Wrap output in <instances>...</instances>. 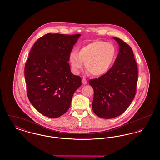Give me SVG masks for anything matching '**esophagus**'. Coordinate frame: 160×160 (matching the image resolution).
Segmentation results:
<instances>
[{"label": "esophagus", "mask_w": 160, "mask_h": 160, "mask_svg": "<svg viewBox=\"0 0 160 160\" xmlns=\"http://www.w3.org/2000/svg\"><path fill=\"white\" fill-rule=\"evenodd\" d=\"M82 83H83V84H84V85H86V84H88V81L85 79V78H83L82 79Z\"/></svg>", "instance_id": "obj_1"}]
</instances>
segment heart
<instances>
[{
    "instance_id": "heart-1",
    "label": "heart",
    "mask_w": 160,
    "mask_h": 160,
    "mask_svg": "<svg viewBox=\"0 0 160 160\" xmlns=\"http://www.w3.org/2000/svg\"><path fill=\"white\" fill-rule=\"evenodd\" d=\"M117 57V49L111 43L97 40L82 47L78 51L71 52L69 61L72 70L78 73L83 68L93 76L98 77L106 73Z\"/></svg>"
}]
</instances>
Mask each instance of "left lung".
Returning <instances> with one entry per match:
<instances>
[{
	"mask_svg": "<svg viewBox=\"0 0 160 160\" xmlns=\"http://www.w3.org/2000/svg\"><path fill=\"white\" fill-rule=\"evenodd\" d=\"M119 53L111 68L89 83L94 89L92 110L99 117L112 118L122 114L135 96L138 67L130 46L118 38Z\"/></svg>",
	"mask_w": 160,
	"mask_h": 160,
	"instance_id": "8db88e82",
	"label": "left lung"
}]
</instances>
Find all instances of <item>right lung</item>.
<instances>
[{
    "instance_id": "obj_1",
    "label": "right lung",
    "mask_w": 160,
    "mask_h": 160,
    "mask_svg": "<svg viewBox=\"0 0 160 160\" xmlns=\"http://www.w3.org/2000/svg\"><path fill=\"white\" fill-rule=\"evenodd\" d=\"M80 34L48 33L31 48L25 66L29 102L38 112L49 118L62 116L69 109L73 94L82 85L72 74L69 55Z\"/></svg>"
}]
</instances>
